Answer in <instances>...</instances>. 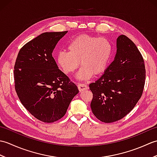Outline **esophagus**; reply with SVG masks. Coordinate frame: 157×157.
<instances>
[{
	"label": "esophagus",
	"mask_w": 157,
	"mask_h": 157,
	"mask_svg": "<svg viewBox=\"0 0 157 157\" xmlns=\"http://www.w3.org/2000/svg\"><path fill=\"white\" fill-rule=\"evenodd\" d=\"M78 88L79 91H84V90H86L88 89V86L84 84H78Z\"/></svg>",
	"instance_id": "esophagus-1"
}]
</instances>
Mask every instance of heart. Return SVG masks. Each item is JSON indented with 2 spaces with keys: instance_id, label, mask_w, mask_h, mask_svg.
Listing matches in <instances>:
<instances>
[{
  "instance_id": "heart-1",
  "label": "heart",
  "mask_w": 157,
  "mask_h": 157,
  "mask_svg": "<svg viewBox=\"0 0 157 157\" xmlns=\"http://www.w3.org/2000/svg\"><path fill=\"white\" fill-rule=\"evenodd\" d=\"M68 52L61 51L56 56V63L67 75L74 73L82 65L78 78L86 80L93 75H101L107 69L113 52L108 39L82 34L73 38L67 46Z\"/></svg>"
}]
</instances>
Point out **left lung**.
<instances>
[{
    "label": "left lung",
    "mask_w": 157,
    "mask_h": 157,
    "mask_svg": "<svg viewBox=\"0 0 157 157\" xmlns=\"http://www.w3.org/2000/svg\"><path fill=\"white\" fill-rule=\"evenodd\" d=\"M145 79L144 61L140 52L126 36H119L114 61L98 80L89 86L93 94L90 104L93 114L105 123L124 117L141 98Z\"/></svg>",
    "instance_id": "1"
}]
</instances>
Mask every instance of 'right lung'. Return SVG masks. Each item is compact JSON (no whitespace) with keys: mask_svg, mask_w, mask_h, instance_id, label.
I'll list each match as a JSON object with an SVG mask.
<instances>
[{"mask_svg":"<svg viewBox=\"0 0 157 157\" xmlns=\"http://www.w3.org/2000/svg\"><path fill=\"white\" fill-rule=\"evenodd\" d=\"M67 32L42 33L19 50L15 63V88L20 101L34 117L45 123L61 119L79 92L52 55Z\"/></svg>","mask_w":157,"mask_h":157,"instance_id":"obj_1","label":"right lung"}]
</instances>
